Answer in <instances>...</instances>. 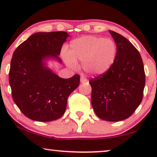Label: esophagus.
Wrapping results in <instances>:
<instances>
[{
    "instance_id": "1",
    "label": "esophagus",
    "mask_w": 157,
    "mask_h": 157,
    "mask_svg": "<svg viewBox=\"0 0 157 157\" xmlns=\"http://www.w3.org/2000/svg\"><path fill=\"white\" fill-rule=\"evenodd\" d=\"M80 81H81V83H86V82H87V81H88L87 78H86L85 76H81Z\"/></svg>"
}]
</instances>
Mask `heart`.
Here are the masks:
<instances>
[{"mask_svg": "<svg viewBox=\"0 0 157 157\" xmlns=\"http://www.w3.org/2000/svg\"><path fill=\"white\" fill-rule=\"evenodd\" d=\"M117 46L111 39L96 36H83L71 41L69 50L64 53L66 64L76 66L83 62V69L90 74L99 76L108 71L117 56Z\"/></svg>", "mask_w": 157, "mask_h": 157, "instance_id": "heart-1", "label": "heart"}]
</instances>
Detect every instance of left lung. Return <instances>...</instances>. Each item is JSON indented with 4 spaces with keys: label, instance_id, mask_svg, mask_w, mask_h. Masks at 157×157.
Listing matches in <instances>:
<instances>
[{
    "label": "left lung",
    "instance_id": "8db88e82",
    "mask_svg": "<svg viewBox=\"0 0 157 157\" xmlns=\"http://www.w3.org/2000/svg\"><path fill=\"white\" fill-rule=\"evenodd\" d=\"M117 44V56L108 71L91 79V104L96 114L108 121L131 117L143 98L145 73L138 50L123 36L109 31Z\"/></svg>",
    "mask_w": 157,
    "mask_h": 157
}]
</instances>
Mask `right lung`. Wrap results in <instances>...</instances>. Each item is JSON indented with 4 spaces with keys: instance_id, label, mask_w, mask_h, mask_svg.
I'll list each match as a JSON object with an SVG mask.
<instances>
[{
    "instance_id": "1",
    "label": "right lung",
    "mask_w": 157,
    "mask_h": 157,
    "mask_svg": "<svg viewBox=\"0 0 157 157\" xmlns=\"http://www.w3.org/2000/svg\"><path fill=\"white\" fill-rule=\"evenodd\" d=\"M68 36L64 31L33 33L13 54L9 71L12 97L30 119L46 122L61 118L68 96L78 86L79 75L62 78L45 62L55 59L61 63L59 56Z\"/></svg>"
}]
</instances>
